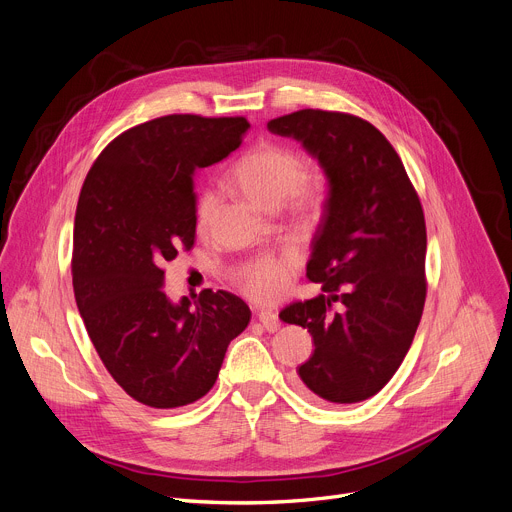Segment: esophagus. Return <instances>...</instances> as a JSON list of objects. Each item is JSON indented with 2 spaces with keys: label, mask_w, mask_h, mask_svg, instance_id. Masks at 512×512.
I'll return each instance as SVG.
<instances>
[{
  "label": "esophagus",
  "mask_w": 512,
  "mask_h": 512,
  "mask_svg": "<svg viewBox=\"0 0 512 512\" xmlns=\"http://www.w3.org/2000/svg\"><path fill=\"white\" fill-rule=\"evenodd\" d=\"M259 322L263 324V329H265L267 333H275L277 329L282 327L280 318H277V314L271 312V310H259Z\"/></svg>",
  "instance_id": "esophagus-1"
}]
</instances>
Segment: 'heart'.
<instances>
[{
    "instance_id": "b5f03b06",
    "label": "heart",
    "mask_w": 512,
    "mask_h": 512,
    "mask_svg": "<svg viewBox=\"0 0 512 512\" xmlns=\"http://www.w3.org/2000/svg\"><path fill=\"white\" fill-rule=\"evenodd\" d=\"M239 190L259 208L277 210L288 200L298 212H316L327 194V181L320 173H302V159L296 151L277 145L259 143L247 151L230 171ZM216 194L212 190L200 192L196 200V224L204 228L214 210ZM294 269L292 259L259 257L241 273V288L257 302H271L282 294L288 277Z\"/></svg>"
}]
</instances>
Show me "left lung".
Instances as JSON below:
<instances>
[{
	"label": "left lung",
	"mask_w": 512,
	"mask_h": 512,
	"mask_svg": "<svg viewBox=\"0 0 512 512\" xmlns=\"http://www.w3.org/2000/svg\"><path fill=\"white\" fill-rule=\"evenodd\" d=\"M267 130L294 138L327 177L306 265L324 294L280 312L314 341L298 390L320 404L367 400L396 374L421 322L423 206L386 136L357 116L300 110L269 120Z\"/></svg>",
	"instance_id": "1"
}]
</instances>
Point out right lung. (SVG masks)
Listing matches in <instances>:
<instances>
[{
	"instance_id": "obj_1",
	"label": "right lung",
	"mask_w": 512,
	"mask_h": 512,
	"mask_svg": "<svg viewBox=\"0 0 512 512\" xmlns=\"http://www.w3.org/2000/svg\"><path fill=\"white\" fill-rule=\"evenodd\" d=\"M249 128L245 118H155L114 138L85 177L73 226L75 302L110 376L141 404L177 408L206 396L251 320L224 290L196 302L163 292V265L196 239V171L239 149Z\"/></svg>"
}]
</instances>
